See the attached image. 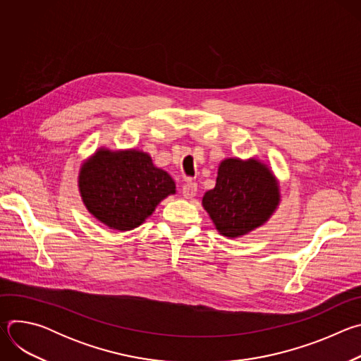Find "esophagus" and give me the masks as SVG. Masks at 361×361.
I'll return each instance as SVG.
<instances>
[{"label": "esophagus", "instance_id": "34e87169", "mask_svg": "<svg viewBox=\"0 0 361 361\" xmlns=\"http://www.w3.org/2000/svg\"><path fill=\"white\" fill-rule=\"evenodd\" d=\"M195 194H197V184L192 183V181H187L183 185V195H184V198L190 200V198L195 197Z\"/></svg>", "mask_w": 361, "mask_h": 361}]
</instances>
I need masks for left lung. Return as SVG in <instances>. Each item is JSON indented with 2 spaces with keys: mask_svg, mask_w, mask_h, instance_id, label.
<instances>
[{
  "mask_svg": "<svg viewBox=\"0 0 361 361\" xmlns=\"http://www.w3.org/2000/svg\"><path fill=\"white\" fill-rule=\"evenodd\" d=\"M280 187L271 169L257 159H224L216 187L202 197L217 231L237 238L266 224L280 204Z\"/></svg>",
  "mask_w": 361,
  "mask_h": 361,
  "instance_id": "left-lung-1",
  "label": "left lung"
}]
</instances>
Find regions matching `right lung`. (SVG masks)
Masks as SVG:
<instances>
[{
    "label": "right lung",
    "instance_id": "1",
    "mask_svg": "<svg viewBox=\"0 0 361 361\" xmlns=\"http://www.w3.org/2000/svg\"><path fill=\"white\" fill-rule=\"evenodd\" d=\"M78 190L87 210L99 223L130 231L141 226L166 197L176 194V183L144 151L101 147L82 163Z\"/></svg>",
    "mask_w": 361,
    "mask_h": 361
}]
</instances>
